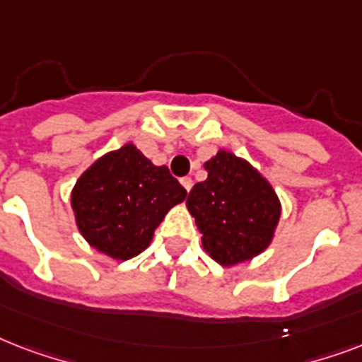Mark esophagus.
Returning a JSON list of instances; mask_svg holds the SVG:
<instances>
[{
    "mask_svg": "<svg viewBox=\"0 0 362 362\" xmlns=\"http://www.w3.org/2000/svg\"><path fill=\"white\" fill-rule=\"evenodd\" d=\"M180 184L184 186V189H186V192H189V189H192V186H193V180L189 178V176H184V178L180 180Z\"/></svg>",
    "mask_w": 362,
    "mask_h": 362,
    "instance_id": "esophagus-1",
    "label": "esophagus"
}]
</instances>
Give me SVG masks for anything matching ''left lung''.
Listing matches in <instances>:
<instances>
[{
	"mask_svg": "<svg viewBox=\"0 0 362 362\" xmlns=\"http://www.w3.org/2000/svg\"><path fill=\"white\" fill-rule=\"evenodd\" d=\"M209 178L187 195V210L203 233V247L223 267L255 257L269 246L280 201L269 182L235 153L220 150L204 163Z\"/></svg>",
	"mask_w": 362,
	"mask_h": 362,
	"instance_id": "left-lung-1",
	"label": "left lung"
}]
</instances>
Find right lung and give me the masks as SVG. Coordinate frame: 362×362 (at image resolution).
Wrapping results in <instances>:
<instances>
[{
    "label": "right lung",
    "instance_id": "obj_1",
    "mask_svg": "<svg viewBox=\"0 0 362 362\" xmlns=\"http://www.w3.org/2000/svg\"><path fill=\"white\" fill-rule=\"evenodd\" d=\"M187 192L167 167H156L133 144L98 159L71 193L76 226L90 246L112 259L135 257Z\"/></svg>",
    "mask_w": 362,
    "mask_h": 362
}]
</instances>
